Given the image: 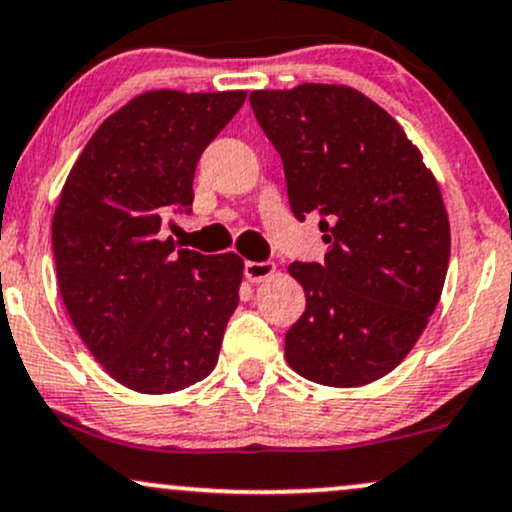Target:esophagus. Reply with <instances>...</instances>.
<instances>
[{"mask_svg":"<svg viewBox=\"0 0 512 512\" xmlns=\"http://www.w3.org/2000/svg\"><path fill=\"white\" fill-rule=\"evenodd\" d=\"M273 273H275V263H256V261H246L244 263L246 280L254 282V285H258V282H263V280H268V277Z\"/></svg>","mask_w":512,"mask_h":512,"instance_id":"obj_1","label":"esophagus"}]
</instances>
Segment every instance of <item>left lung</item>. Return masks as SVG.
<instances>
[{
	"instance_id": "obj_1",
	"label": "left lung",
	"mask_w": 512,
	"mask_h": 512,
	"mask_svg": "<svg viewBox=\"0 0 512 512\" xmlns=\"http://www.w3.org/2000/svg\"><path fill=\"white\" fill-rule=\"evenodd\" d=\"M256 121L285 163L294 216L320 220L325 263H292L306 311L289 368L325 387L389 375L439 304L451 256L441 189L399 121L349 85L254 90Z\"/></svg>"
}]
</instances>
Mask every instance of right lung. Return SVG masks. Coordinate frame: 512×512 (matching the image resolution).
<instances>
[{
  "instance_id": "1",
  "label": "right lung",
  "mask_w": 512,
  "mask_h": 512,
  "mask_svg": "<svg viewBox=\"0 0 512 512\" xmlns=\"http://www.w3.org/2000/svg\"><path fill=\"white\" fill-rule=\"evenodd\" d=\"M244 99L137 94L99 125L61 187L52 244L63 306L99 365L140 394L204 380L239 304L242 258L175 251L161 225L194 201L201 151Z\"/></svg>"
}]
</instances>
